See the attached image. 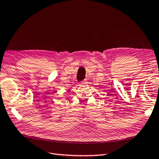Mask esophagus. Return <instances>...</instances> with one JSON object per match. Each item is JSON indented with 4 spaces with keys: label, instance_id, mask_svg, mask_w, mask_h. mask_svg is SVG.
I'll use <instances>...</instances> for the list:
<instances>
[{
    "label": "esophagus",
    "instance_id": "esophagus-1",
    "mask_svg": "<svg viewBox=\"0 0 159 159\" xmlns=\"http://www.w3.org/2000/svg\"><path fill=\"white\" fill-rule=\"evenodd\" d=\"M86 83H87V80H84L82 82V84H85Z\"/></svg>",
    "mask_w": 159,
    "mask_h": 159
}]
</instances>
